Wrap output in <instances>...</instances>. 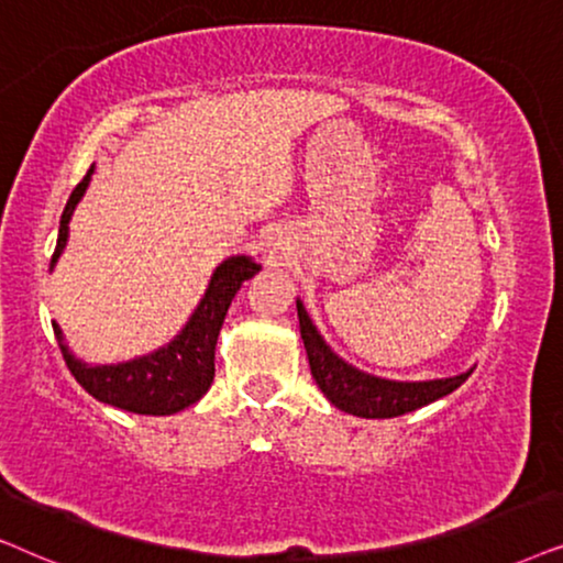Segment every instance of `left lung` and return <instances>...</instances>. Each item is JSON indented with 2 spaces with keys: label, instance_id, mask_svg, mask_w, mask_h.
<instances>
[{
  "label": "left lung",
  "instance_id": "obj_1",
  "mask_svg": "<svg viewBox=\"0 0 563 563\" xmlns=\"http://www.w3.org/2000/svg\"><path fill=\"white\" fill-rule=\"evenodd\" d=\"M298 324H301V340L309 355L311 376L336 409L365 419H388L409 415L419 407L443 399L453 394L474 371L461 373L453 378L419 380V384H404V380H386L368 376V373L352 368L342 357H336L329 344L321 340L317 327L311 324L303 303L296 301Z\"/></svg>",
  "mask_w": 563,
  "mask_h": 563
}]
</instances>
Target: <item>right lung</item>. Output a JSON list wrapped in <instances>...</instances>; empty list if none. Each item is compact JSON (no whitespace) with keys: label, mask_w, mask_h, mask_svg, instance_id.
<instances>
[{"label":"right lung","mask_w":563,"mask_h":563,"mask_svg":"<svg viewBox=\"0 0 563 563\" xmlns=\"http://www.w3.org/2000/svg\"><path fill=\"white\" fill-rule=\"evenodd\" d=\"M92 167L85 179L74 187L69 203L62 213V227H58L56 252L51 257V267L56 265L58 254L66 246L69 236V221L77 203L85 195ZM257 262L250 257H231L223 265L216 267L203 301L187 321L183 332L172 340L167 347L152 352L131 363L120 365H85L66 350L62 327L54 321V334L58 347L64 352L66 365L71 376L79 380V386L87 394H92L97 401L110 404V407L133 411V415H175L190 407L203 396L213 384V357H216V340H219L221 324L227 319V311L234 301L236 290L242 288L244 280H250L260 273Z\"/></svg>","instance_id":"add662e5"}]
</instances>
